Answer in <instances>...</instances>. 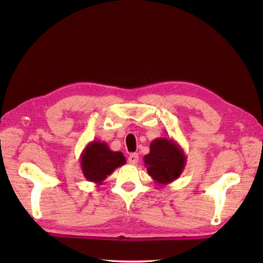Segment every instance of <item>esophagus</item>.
Wrapping results in <instances>:
<instances>
[{"label": "esophagus", "instance_id": "obj_1", "mask_svg": "<svg viewBox=\"0 0 263 263\" xmlns=\"http://www.w3.org/2000/svg\"><path fill=\"white\" fill-rule=\"evenodd\" d=\"M128 163L132 164V165H136L139 160V155L138 154H131L128 156Z\"/></svg>", "mask_w": 263, "mask_h": 263}]
</instances>
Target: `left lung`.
I'll list each match as a JSON object with an SVG mask.
<instances>
[{
  "label": "left lung",
  "instance_id": "8db88e82",
  "mask_svg": "<svg viewBox=\"0 0 263 263\" xmlns=\"http://www.w3.org/2000/svg\"><path fill=\"white\" fill-rule=\"evenodd\" d=\"M143 161L154 182L167 185L181 176L186 165V156L173 139L156 138L150 143V152Z\"/></svg>",
  "mask_w": 263,
  "mask_h": 263
}]
</instances>
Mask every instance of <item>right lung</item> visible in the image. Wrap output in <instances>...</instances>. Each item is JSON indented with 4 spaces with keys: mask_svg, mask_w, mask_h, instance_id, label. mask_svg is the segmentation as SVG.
<instances>
[{
    "mask_svg": "<svg viewBox=\"0 0 263 263\" xmlns=\"http://www.w3.org/2000/svg\"><path fill=\"white\" fill-rule=\"evenodd\" d=\"M125 163L126 159L121 152H113L107 143L98 140L89 142L80 156L83 176L97 185H102L106 177Z\"/></svg>",
    "mask_w": 263,
    "mask_h": 263,
    "instance_id": "right-lung-1",
    "label": "right lung"
}]
</instances>
